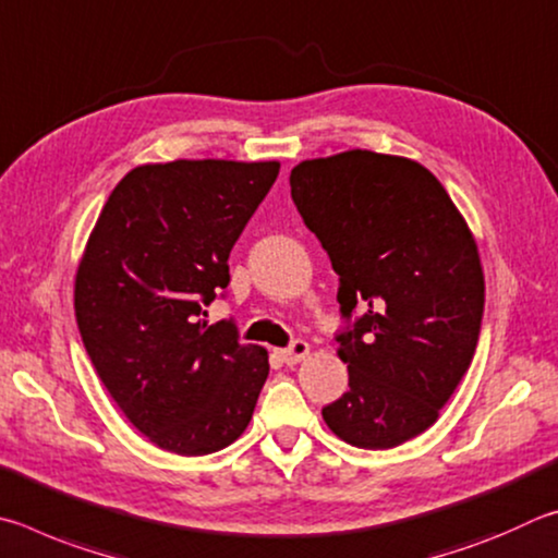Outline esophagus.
I'll return each mask as SVG.
<instances>
[{
  "label": "esophagus",
  "instance_id": "1",
  "mask_svg": "<svg viewBox=\"0 0 558 558\" xmlns=\"http://www.w3.org/2000/svg\"><path fill=\"white\" fill-rule=\"evenodd\" d=\"M308 343L306 340H296L294 345L291 348H284V350H279V357H281V363H287V365H296V363H301V360H304L306 355H308Z\"/></svg>",
  "mask_w": 558,
  "mask_h": 558
}]
</instances>
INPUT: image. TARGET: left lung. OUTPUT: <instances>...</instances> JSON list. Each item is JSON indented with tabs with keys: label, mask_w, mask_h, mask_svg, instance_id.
<instances>
[{
	"label": "left lung",
	"mask_w": 558,
	"mask_h": 558,
	"mask_svg": "<svg viewBox=\"0 0 558 558\" xmlns=\"http://www.w3.org/2000/svg\"><path fill=\"white\" fill-rule=\"evenodd\" d=\"M291 198L340 277L348 392L324 407L345 444L383 451L424 434L471 367L485 277L471 228L407 156L350 149L291 169Z\"/></svg>",
	"instance_id": "obj_1"
}]
</instances>
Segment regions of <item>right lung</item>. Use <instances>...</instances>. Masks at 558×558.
Wrapping results in <instances>:
<instances>
[{
	"instance_id": "1",
	"label": "right lung",
	"mask_w": 558,
	"mask_h": 558,
	"mask_svg": "<svg viewBox=\"0 0 558 558\" xmlns=\"http://www.w3.org/2000/svg\"><path fill=\"white\" fill-rule=\"evenodd\" d=\"M279 161L179 159L114 185L75 274V318L97 377L163 451L205 456L238 441L269 375L205 306L230 284L228 257Z\"/></svg>"
}]
</instances>
